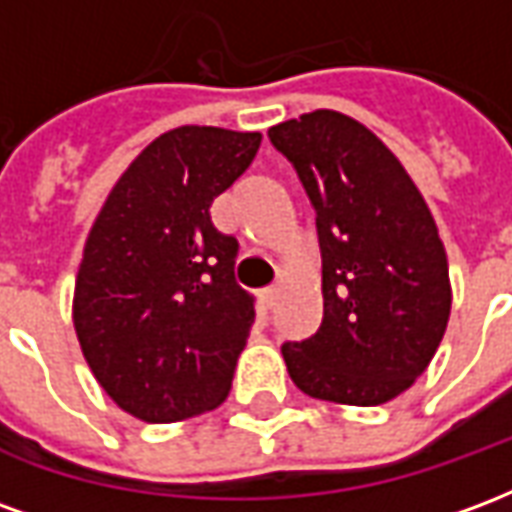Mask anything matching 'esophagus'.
Instances as JSON below:
<instances>
[{
    "mask_svg": "<svg viewBox=\"0 0 512 512\" xmlns=\"http://www.w3.org/2000/svg\"><path fill=\"white\" fill-rule=\"evenodd\" d=\"M277 296H279V288H266L263 293H260V301H263V307H274L277 304Z\"/></svg>",
    "mask_w": 512,
    "mask_h": 512,
    "instance_id": "1",
    "label": "esophagus"
}]
</instances>
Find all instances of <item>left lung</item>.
<instances>
[{"label": "left lung", "instance_id": "obj_1", "mask_svg": "<svg viewBox=\"0 0 512 512\" xmlns=\"http://www.w3.org/2000/svg\"><path fill=\"white\" fill-rule=\"evenodd\" d=\"M315 208L321 329L282 345L304 395L381 406L414 384L450 321L447 252L428 202L389 147L354 117L315 109L268 128Z\"/></svg>", "mask_w": 512, "mask_h": 512}]
</instances>
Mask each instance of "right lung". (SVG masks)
<instances>
[{"label": "right lung", "mask_w": 512, "mask_h": 512, "mask_svg": "<svg viewBox=\"0 0 512 512\" xmlns=\"http://www.w3.org/2000/svg\"><path fill=\"white\" fill-rule=\"evenodd\" d=\"M263 136L180 126L120 175L84 244L73 326L98 384L142 422L222 406L255 323L235 282L238 241L211 202L241 178Z\"/></svg>", "instance_id": "add662e5"}]
</instances>
